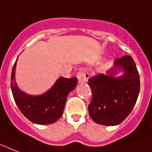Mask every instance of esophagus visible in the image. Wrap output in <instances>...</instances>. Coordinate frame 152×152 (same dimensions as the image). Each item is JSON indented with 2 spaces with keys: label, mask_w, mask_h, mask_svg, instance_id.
Wrapping results in <instances>:
<instances>
[{
  "label": "esophagus",
  "mask_w": 152,
  "mask_h": 152,
  "mask_svg": "<svg viewBox=\"0 0 152 152\" xmlns=\"http://www.w3.org/2000/svg\"><path fill=\"white\" fill-rule=\"evenodd\" d=\"M77 78H78L80 83H85L87 82L89 79V74L83 70H80L77 74Z\"/></svg>",
  "instance_id": "esophagus-1"
}]
</instances>
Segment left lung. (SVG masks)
<instances>
[{
  "mask_svg": "<svg viewBox=\"0 0 152 152\" xmlns=\"http://www.w3.org/2000/svg\"><path fill=\"white\" fill-rule=\"evenodd\" d=\"M123 75L116 77L119 72ZM93 98L88 105L90 116L97 124L119 125L134 108L140 92V76L133 58L125 55L115 60L107 74L88 80Z\"/></svg>",
  "mask_w": 152,
  "mask_h": 152,
  "instance_id": "obj_1",
  "label": "left lung"
}]
</instances>
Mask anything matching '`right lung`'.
<instances>
[{
	"label": "right lung",
	"instance_id": "add662e5",
	"mask_svg": "<svg viewBox=\"0 0 152 152\" xmlns=\"http://www.w3.org/2000/svg\"><path fill=\"white\" fill-rule=\"evenodd\" d=\"M16 59L12 71L11 88L15 102L21 112L32 123L48 125L55 123L64 112L68 94L77 85V78L60 77L47 92L40 95H30L18 88L15 81Z\"/></svg>",
	"mask_w": 152,
	"mask_h": 152
}]
</instances>
